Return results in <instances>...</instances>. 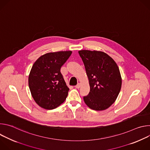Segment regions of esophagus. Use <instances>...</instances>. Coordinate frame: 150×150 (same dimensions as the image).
<instances>
[{"mask_svg":"<svg viewBox=\"0 0 150 150\" xmlns=\"http://www.w3.org/2000/svg\"><path fill=\"white\" fill-rule=\"evenodd\" d=\"M80 87H81V83H78L76 85H75V88H80Z\"/></svg>","mask_w":150,"mask_h":150,"instance_id":"obj_1","label":"esophagus"}]
</instances>
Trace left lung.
I'll return each instance as SVG.
<instances>
[{"label":"left lung","mask_w":150,"mask_h":150,"mask_svg":"<svg viewBox=\"0 0 150 150\" xmlns=\"http://www.w3.org/2000/svg\"><path fill=\"white\" fill-rule=\"evenodd\" d=\"M88 78L90 91L83 97L91 109H108L116 101L122 86V77L115 61L101 51L82 50L78 52Z\"/></svg>","instance_id":"obj_1"}]
</instances>
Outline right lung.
<instances>
[{
  "label": "right lung",
  "instance_id": "add662e5",
  "mask_svg": "<svg viewBox=\"0 0 150 150\" xmlns=\"http://www.w3.org/2000/svg\"><path fill=\"white\" fill-rule=\"evenodd\" d=\"M71 54V51L47 53L33 64L28 85L33 98L41 108L54 109L65 101L69 88L60 73V68Z\"/></svg>",
  "mask_w": 150,
  "mask_h": 150
}]
</instances>
